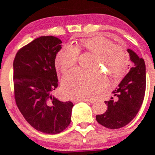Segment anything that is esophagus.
I'll return each mask as SVG.
<instances>
[{
  "mask_svg": "<svg viewBox=\"0 0 155 155\" xmlns=\"http://www.w3.org/2000/svg\"><path fill=\"white\" fill-rule=\"evenodd\" d=\"M80 101H84V102H89V103H94V100H91V99H74L73 100V102L78 103L80 102Z\"/></svg>",
  "mask_w": 155,
  "mask_h": 155,
  "instance_id": "obj_1",
  "label": "esophagus"
}]
</instances>
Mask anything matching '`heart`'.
I'll list each match as a JSON object with an SVG mask.
<instances>
[{
    "mask_svg": "<svg viewBox=\"0 0 155 155\" xmlns=\"http://www.w3.org/2000/svg\"><path fill=\"white\" fill-rule=\"evenodd\" d=\"M82 51L94 55L90 66L93 71L75 68L65 74L63 79V90L71 99H90L103 90L107 80L99 71L104 70L117 79L127 66L126 55L121 46L114 45L107 38L95 37L80 39L74 46H63L56 55V67L63 73L69 71L76 64Z\"/></svg>",
    "mask_w": 155,
    "mask_h": 155,
    "instance_id": "b5f03b06",
    "label": "heart"
}]
</instances>
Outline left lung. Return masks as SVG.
Segmentation results:
<instances>
[{
    "instance_id": "left-lung-1",
    "label": "left lung",
    "mask_w": 155,
    "mask_h": 155,
    "mask_svg": "<svg viewBox=\"0 0 155 155\" xmlns=\"http://www.w3.org/2000/svg\"><path fill=\"white\" fill-rule=\"evenodd\" d=\"M133 63L111 97L105 101L108 109L104 114L96 116L97 122L106 128L117 129L129 124L135 117L143 104L146 87L145 61L130 48L127 49Z\"/></svg>"
}]
</instances>
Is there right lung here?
<instances>
[{"label": "right lung", "mask_w": 155, "mask_h": 155, "mask_svg": "<svg viewBox=\"0 0 155 155\" xmlns=\"http://www.w3.org/2000/svg\"><path fill=\"white\" fill-rule=\"evenodd\" d=\"M61 39L41 36L18 51L13 61L15 99L25 120L46 134L62 132L71 121L73 104L53 96L58 81L55 67Z\"/></svg>", "instance_id": "1"}]
</instances>
